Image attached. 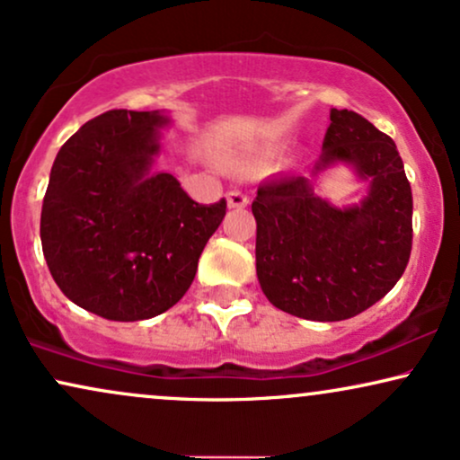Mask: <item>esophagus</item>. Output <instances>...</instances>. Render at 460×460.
<instances>
[{
  "label": "esophagus",
  "mask_w": 460,
  "mask_h": 460,
  "mask_svg": "<svg viewBox=\"0 0 460 460\" xmlns=\"http://www.w3.org/2000/svg\"><path fill=\"white\" fill-rule=\"evenodd\" d=\"M226 200H228L230 208H245L249 198L239 190H232V191H228V194H226Z\"/></svg>",
  "instance_id": "34e87169"
}]
</instances>
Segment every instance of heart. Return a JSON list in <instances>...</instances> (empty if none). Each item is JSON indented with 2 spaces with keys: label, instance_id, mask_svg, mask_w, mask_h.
Masks as SVG:
<instances>
[{
  "label": "heart",
  "instance_id": "1",
  "mask_svg": "<svg viewBox=\"0 0 460 460\" xmlns=\"http://www.w3.org/2000/svg\"><path fill=\"white\" fill-rule=\"evenodd\" d=\"M270 155H273V149L269 146V149L258 153H228V155L224 157L230 164H239V166H243V164H264Z\"/></svg>",
  "mask_w": 460,
  "mask_h": 460
}]
</instances>
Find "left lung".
<instances>
[{"label":"left lung","mask_w":460,"mask_h":460,"mask_svg":"<svg viewBox=\"0 0 460 460\" xmlns=\"http://www.w3.org/2000/svg\"><path fill=\"white\" fill-rule=\"evenodd\" d=\"M334 163L369 181L358 205L339 209L314 194V177ZM311 177L286 174L258 187V281L286 314L348 320L386 296L410 262L411 187L394 140L348 109L331 111Z\"/></svg>","instance_id":"1"}]
</instances>
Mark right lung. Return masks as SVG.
Returning a JSON list of instances; mask_svg holds the SVG:
<instances>
[{"label":"right lung","mask_w":460,"mask_h":460,"mask_svg":"<svg viewBox=\"0 0 460 460\" xmlns=\"http://www.w3.org/2000/svg\"><path fill=\"white\" fill-rule=\"evenodd\" d=\"M160 111H109L57 153L40 239L59 290L115 322L149 320L190 290L226 200L198 204L170 172H153Z\"/></svg>","instance_id":"add662e5"}]
</instances>
